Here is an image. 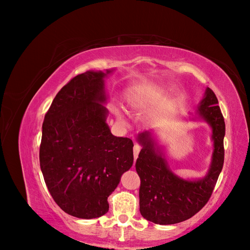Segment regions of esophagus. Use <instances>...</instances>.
Here are the masks:
<instances>
[{
	"mask_svg": "<svg viewBox=\"0 0 250 250\" xmlns=\"http://www.w3.org/2000/svg\"><path fill=\"white\" fill-rule=\"evenodd\" d=\"M141 151V147L138 145V144H135V145L133 146V155H134V160H137L138 158V155L140 153Z\"/></svg>",
	"mask_w": 250,
	"mask_h": 250,
	"instance_id": "34e87169",
	"label": "esophagus"
}]
</instances>
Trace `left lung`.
<instances>
[{"label": "left lung", "instance_id": "obj_1", "mask_svg": "<svg viewBox=\"0 0 250 250\" xmlns=\"http://www.w3.org/2000/svg\"><path fill=\"white\" fill-rule=\"evenodd\" d=\"M199 117L213 130L214 152L208 173L198 180H185L168 168L163 154L149 131L139 134L143 146L135 163L141 179L140 211L147 220L161 224H175L188 220L206 206L224 163L225 123L218 99L209 87L200 102Z\"/></svg>", "mask_w": 250, "mask_h": 250}]
</instances>
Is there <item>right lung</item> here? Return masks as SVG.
Segmentation results:
<instances>
[{"label": "right lung", "instance_id": "1", "mask_svg": "<svg viewBox=\"0 0 250 250\" xmlns=\"http://www.w3.org/2000/svg\"><path fill=\"white\" fill-rule=\"evenodd\" d=\"M77 75L59 90L42 123L40 164L51 196L66 214L93 219L106 214L108 196L133 164V143L106 124L104 77Z\"/></svg>", "mask_w": 250, "mask_h": 250}]
</instances>
